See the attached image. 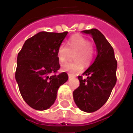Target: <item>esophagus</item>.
<instances>
[{
	"mask_svg": "<svg viewBox=\"0 0 133 133\" xmlns=\"http://www.w3.org/2000/svg\"><path fill=\"white\" fill-rule=\"evenodd\" d=\"M68 77L69 79H70V78H72V77H73V75H72V74H70V73H68Z\"/></svg>",
	"mask_w": 133,
	"mask_h": 133,
	"instance_id": "esophagus-1",
	"label": "esophagus"
}]
</instances>
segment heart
Segmentation results:
<instances>
[{
    "instance_id": "obj_1",
    "label": "heart",
    "mask_w": 133,
    "mask_h": 133,
    "mask_svg": "<svg viewBox=\"0 0 133 133\" xmlns=\"http://www.w3.org/2000/svg\"><path fill=\"white\" fill-rule=\"evenodd\" d=\"M73 55L72 63H66L61 65L63 72L77 74L83 69V65L89 66L92 63L94 57V50L90 41L81 35H74L67 41L66 45L61 44L57 50V56L61 63L65 62L71 54Z\"/></svg>"
}]
</instances>
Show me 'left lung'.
<instances>
[{
	"label": "left lung",
	"mask_w": 133,
	"mask_h": 133,
	"mask_svg": "<svg viewBox=\"0 0 133 133\" xmlns=\"http://www.w3.org/2000/svg\"><path fill=\"white\" fill-rule=\"evenodd\" d=\"M91 34L97 47L95 61L83 75L79 76V86L73 92L75 103L79 109L93 112L101 108L108 101L117 82V62L111 45L97 29L83 30Z\"/></svg>",
	"instance_id": "left-lung-1"
}]
</instances>
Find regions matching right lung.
<instances>
[{"label":"right lung","instance_id":"right-lung-1","mask_svg":"<svg viewBox=\"0 0 133 133\" xmlns=\"http://www.w3.org/2000/svg\"><path fill=\"white\" fill-rule=\"evenodd\" d=\"M68 33L38 32L26 40L18 54L16 80L23 99L34 109H48L68 79L66 72L56 75L61 67L57 50Z\"/></svg>","mask_w":133,"mask_h":133}]
</instances>
